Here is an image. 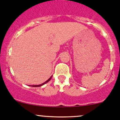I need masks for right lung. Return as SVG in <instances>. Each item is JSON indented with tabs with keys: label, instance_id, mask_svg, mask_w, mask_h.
<instances>
[{
	"label": "right lung",
	"instance_id": "1",
	"mask_svg": "<svg viewBox=\"0 0 120 120\" xmlns=\"http://www.w3.org/2000/svg\"><path fill=\"white\" fill-rule=\"evenodd\" d=\"M51 78H52V76H51V77H50V78L49 79H48V80H47V81H45V82H44V83H43V84H40V85H30V86H33V87H39V86H42V85H44V84H46L47 83V82H48V81H50V80H51Z\"/></svg>",
	"mask_w": 120,
	"mask_h": 120
}]
</instances>
